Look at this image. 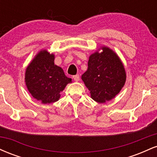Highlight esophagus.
<instances>
[{"instance_id": "34e87169", "label": "esophagus", "mask_w": 157, "mask_h": 157, "mask_svg": "<svg viewBox=\"0 0 157 157\" xmlns=\"http://www.w3.org/2000/svg\"><path fill=\"white\" fill-rule=\"evenodd\" d=\"M72 78L74 79V80L76 81V82H77V81L80 80V76H79V75H75V76H73Z\"/></svg>"}]
</instances>
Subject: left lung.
<instances>
[{"label": "left lung", "instance_id": "1", "mask_svg": "<svg viewBox=\"0 0 157 157\" xmlns=\"http://www.w3.org/2000/svg\"><path fill=\"white\" fill-rule=\"evenodd\" d=\"M102 52L89 57L87 71L82 80L94 100L100 103L109 101L120 92L125 82L123 65L112 50L102 47Z\"/></svg>", "mask_w": 157, "mask_h": 157}]
</instances>
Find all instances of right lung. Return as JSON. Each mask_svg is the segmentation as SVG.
Here are the masks:
<instances>
[{
    "mask_svg": "<svg viewBox=\"0 0 157 157\" xmlns=\"http://www.w3.org/2000/svg\"><path fill=\"white\" fill-rule=\"evenodd\" d=\"M55 56L46 50L36 56L26 68L25 82L34 98L43 103H51L59 100L60 92L71 82L65 75L62 68L54 63Z\"/></svg>",
    "mask_w": 157,
    "mask_h": 157,
    "instance_id": "obj_1",
    "label": "right lung"
}]
</instances>
